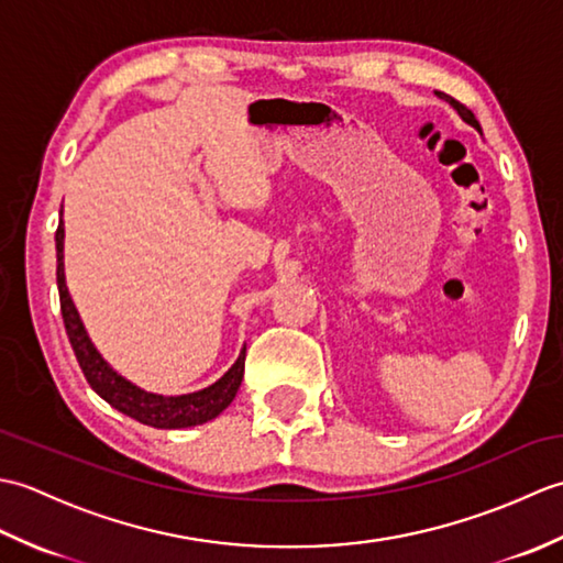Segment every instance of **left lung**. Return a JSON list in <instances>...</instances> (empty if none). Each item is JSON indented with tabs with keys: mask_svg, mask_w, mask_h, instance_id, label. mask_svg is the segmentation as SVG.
Instances as JSON below:
<instances>
[{
	"mask_svg": "<svg viewBox=\"0 0 563 563\" xmlns=\"http://www.w3.org/2000/svg\"><path fill=\"white\" fill-rule=\"evenodd\" d=\"M435 93H438V97H440V99H445V101H448V103L452 106V109L460 113V118H462V121H464V123H470L472 128H476V130H482V128H479V121H476V118H474V113H472L470 109H466V106H464V103H460L457 99H452V97H448V93H442V91H435Z\"/></svg>",
	"mask_w": 563,
	"mask_h": 563,
	"instance_id": "1",
	"label": "left lung"
}]
</instances>
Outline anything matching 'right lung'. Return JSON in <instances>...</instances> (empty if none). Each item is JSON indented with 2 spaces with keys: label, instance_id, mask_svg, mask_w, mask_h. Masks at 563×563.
<instances>
[{
  "label": "right lung",
  "instance_id": "add662e5",
  "mask_svg": "<svg viewBox=\"0 0 563 563\" xmlns=\"http://www.w3.org/2000/svg\"><path fill=\"white\" fill-rule=\"evenodd\" d=\"M55 246H57V290H59V309H63L65 331L71 343V351L77 355V363L81 367L84 377L91 385V389L99 394L103 401H109L113 409L135 418V421L152 426V428H190L208 423L218 418L227 406L236 397L239 385L244 379V361H246V345L239 353L236 363L227 369V373L214 382V385L194 391L181 394V397H162V394H152L135 387L133 382L121 377L115 369L103 361L101 353L93 349L87 329H84L79 312L71 297L67 292L65 283V224H57L55 232Z\"/></svg>",
  "mask_w": 563,
  "mask_h": 563
}]
</instances>
